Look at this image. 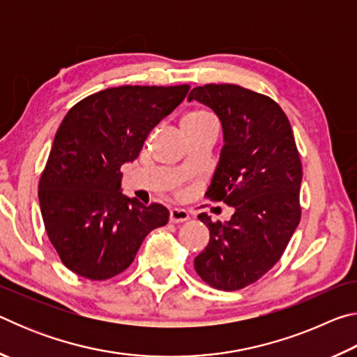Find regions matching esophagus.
<instances>
[{
	"label": "esophagus",
	"instance_id": "34e87169",
	"mask_svg": "<svg viewBox=\"0 0 357 357\" xmlns=\"http://www.w3.org/2000/svg\"><path fill=\"white\" fill-rule=\"evenodd\" d=\"M185 220H189V213L184 209H172L170 211V222L172 223H183Z\"/></svg>",
	"mask_w": 357,
	"mask_h": 357
}]
</instances>
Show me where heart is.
I'll use <instances>...</instances> for the list:
<instances>
[{
  "label": "heart",
  "instance_id": "1",
  "mask_svg": "<svg viewBox=\"0 0 357 357\" xmlns=\"http://www.w3.org/2000/svg\"><path fill=\"white\" fill-rule=\"evenodd\" d=\"M181 128H183L185 137H190L204 134V132H215L217 123L215 118L208 110L197 108V110H192L185 114L181 121Z\"/></svg>",
  "mask_w": 357,
  "mask_h": 357
}]
</instances>
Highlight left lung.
<instances>
[{"label":"left lung","mask_w":357,"mask_h":357,"mask_svg":"<svg viewBox=\"0 0 357 357\" xmlns=\"http://www.w3.org/2000/svg\"><path fill=\"white\" fill-rule=\"evenodd\" d=\"M189 100L220 119L225 144L206 197L234 208L225 223L198 215L209 243L197 255L195 271L213 288L236 291L279 261L299 225V151L285 112L268 96L209 83L193 88Z\"/></svg>","instance_id":"left-lung-1"}]
</instances>
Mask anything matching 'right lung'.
I'll list each match as a JSON object with an SVG mask.
<instances>
[{
  "instance_id": "obj_1",
  "label": "right lung",
  "mask_w": 357,
  "mask_h": 357,
  "mask_svg": "<svg viewBox=\"0 0 357 357\" xmlns=\"http://www.w3.org/2000/svg\"><path fill=\"white\" fill-rule=\"evenodd\" d=\"M179 86H118L70 108L39 181L47 236L66 268L107 280L129 268L143 239L168 222L159 203L144 206L121 189V165L135 160L149 132L189 93Z\"/></svg>"
}]
</instances>
